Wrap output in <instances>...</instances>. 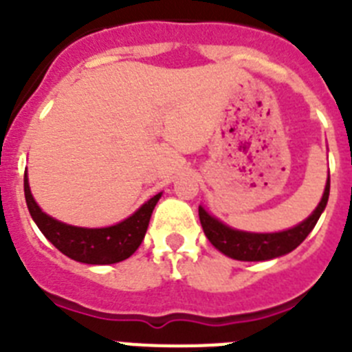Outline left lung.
I'll return each mask as SVG.
<instances>
[{"instance_id": "8db88e82", "label": "left lung", "mask_w": 352, "mask_h": 352, "mask_svg": "<svg viewBox=\"0 0 352 352\" xmlns=\"http://www.w3.org/2000/svg\"><path fill=\"white\" fill-rule=\"evenodd\" d=\"M329 197V176L326 182L324 194L321 203L316 208L309 219L301 222L300 226L287 229L282 232H272V234H257V232L236 231L231 227L223 226L211 214L206 213L204 208L199 206V219L204 229V234L210 239L214 248H219L222 254L238 261H268L273 257H280L289 254L291 250L303 243V239L310 234L317 220L324 211L326 203Z\"/></svg>"}]
</instances>
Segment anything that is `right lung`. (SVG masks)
Here are the masks:
<instances>
[{"mask_svg": "<svg viewBox=\"0 0 352 352\" xmlns=\"http://www.w3.org/2000/svg\"><path fill=\"white\" fill-rule=\"evenodd\" d=\"M160 195L162 194H157L149 199L132 217L116 226L102 227V229H84V227L58 222L43 213L31 195L28 176L24 173V197H26L31 219L35 220L42 234L61 254L86 264H114L129 259L144 239L149 219Z\"/></svg>", "mask_w": 352, "mask_h": 352, "instance_id": "add662e5", "label": "right lung"}]
</instances>
